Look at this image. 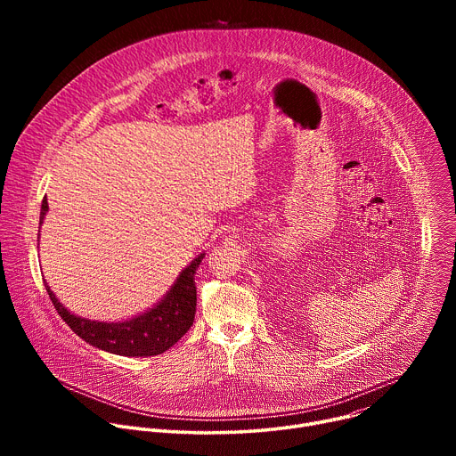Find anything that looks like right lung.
<instances>
[{
	"instance_id": "1",
	"label": "right lung",
	"mask_w": 456,
	"mask_h": 456,
	"mask_svg": "<svg viewBox=\"0 0 456 456\" xmlns=\"http://www.w3.org/2000/svg\"><path fill=\"white\" fill-rule=\"evenodd\" d=\"M48 211L46 199L41 204L39 225ZM206 252L199 254L178 274L166 296L150 310L126 321H95L72 314L45 283L46 292L62 321L88 345L124 357H150L169 350L191 329L197 312V287L194 274Z\"/></svg>"
}]
</instances>
